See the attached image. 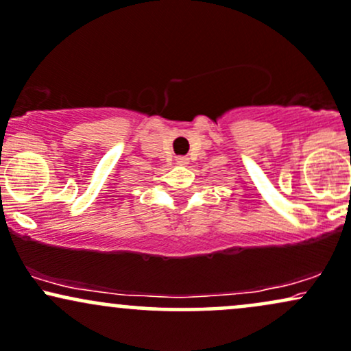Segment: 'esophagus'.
<instances>
[{"instance_id": "1", "label": "esophagus", "mask_w": 351, "mask_h": 351, "mask_svg": "<svg viewBox=\"0 0 351 351\" xmlns=\"http://www.w3.org/2000/svg\"><path fill=\"white\" fill-rule=\"evenodd\" d=\"M188 157H184V155H180V157H176V163L178 165H188Z\"/></svg>"}]
</instances>
